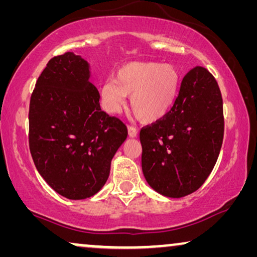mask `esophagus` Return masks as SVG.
<instances>
[{
  "label": "esophagus",
  "instance_id": "esophagus-1",
  "mask_svg": "<svg viewBox=\"0 0 257 257\" xmlns=\"http://www.w3.org/2000/svg\"><path fill=\"white\" fill-rule=\"evenodd\" d=\"M128 136L131 137V138H135V137H137V135H138V130H137L135 126H131L128 125Z\"/></svg>",
  "mask_w": 257,
  "mask_h": 257
}]
</instances>
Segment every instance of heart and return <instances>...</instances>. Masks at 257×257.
Returning a JSON list of instances; mask_svg holds the SVG:
<instances>
[{
    "instance_id": "b5f03b06",
    "label": "heart",
    "mask_w": 257,
    "mask_h": 257,
    "mask_svg": "<svg viewBox=\"0 0 257 257\" xmlns=\"http://www.w3.org/2000/svg\"><path fill=\"white\" fill-rule=\"evenodd\" d=\"M180 75L171 64L131 62L122 65L115 78L101 86V103L108 113H119L131 94V107L144 121H156L170 111L177 97Z\"/></svg>"
}]
</instances>
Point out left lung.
<instances>
[{
	"label": "left lung",
	"instance_id": "1",
	"mask_svg": "<svg viewBox=\"0 0 257 257\" xmlns=\"http://www.w3.org/2000/svg\"><path fill=\"white\" fill-rule=\"evenodd\" d=\"M223 131L220 87L208 70L195 66L182 79L171 110L140 130L146 181L168 198L195 192L215 166Z\"/></svg>",
	"mask_w": 257,
	"mask_h": 257
}]
</instances>
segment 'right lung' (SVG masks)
<instances>
[{
	"label": "right lung",
	"instance_id": "obj_1",
	"mask_svg": "<svg viewBox=\"0 0 257 257\" xmlns=\"http://www.w3.org/2000/svg\"><path fill=\"white\" fill-rule=\"evenodd\" d=\"M89 63L73 52L55 56L30 98L29 147L38 173L64 198L82 200L106 182L127 127L101 111Z\"/></svg>",
	"mask_w": 257,
	"mask_h": 257
}]
</instances>
